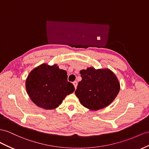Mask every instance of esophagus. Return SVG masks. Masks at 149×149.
<instances>
[{
    "label": "esophagus",
    "mask_w": 149,
    "mask_h": 149,
    "mask_svg": "<svg viewBox=\"0 0 149 149\" xmlns=\"http://www.w3.org/2000/svg\"><path fill=\"white\" fill-rule=\"evenodd\" d=\"M73 84H74V87H75V89L77 88V81H74V82H73Z\"/></svg>",
    "instance_id": "esophagus-1"
}]
</instances>
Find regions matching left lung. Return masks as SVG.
Wrapping results in <instances>:
<instances>
[{"label":"left lung","mask_w":149,"mask_h":149,"mask_svg":"<svg viewBox=\"0 0 149 149\" xmlns=\"http://www.w3.org/2000/svg\"><path fill=\"white\" fill-rule=\"evenodd\" d=\"M80 81L75 94L84 107L96 111L109 106L119 93L120 82L108 68H87L80 71Z\"/></svg>","instance_id":"obj_1"}]
</instances>
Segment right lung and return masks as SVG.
<instances>
[{
  "mask_svg": "<svg viewBox=\"0 0 149 149\" xmlns=\"http://www.w3.org/2000/svg\"><path fill=\"white\" fill-rule=\"evenodd\" d=\"M26 89L34 103L45 109L57 108L75 90L74 85L67 81L65 70L60 69L56 65L50 66L46 63L30 72L26 81Z\"/></svg>",
  "mask_w": 149,
  "mask_h": 149,
  "instance_id": "add662e5",
  "label": "right lung"
}]
</instances>
